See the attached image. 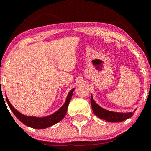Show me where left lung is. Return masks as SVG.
Returning <instances> with one entry per match:
<instances>
[{"label": "left lung", "instance_id": "obj_1", "mask_svg": "<svg viewBox=\"0 0 151 151\" xmlns=\"http://www.w3.org/2000/svg\"><path fill=\"white\" fill-rule=\"evenodd\" d=\"M91 104L93 112L96 116L101 119L109 121V122L113 123L120 122V121H123L126 119H129L132 116L133 113L136 110V109L133 111L126 112V113H121V112H115L106 110V109L102 108L95 102L93 99L92 94H91Z\"/></svg>", "mask_w": 151, "mask_h": 151}]
</instances>
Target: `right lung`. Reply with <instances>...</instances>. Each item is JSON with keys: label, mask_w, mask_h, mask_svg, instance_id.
<instances>
[{"label": "right lung", "mask_w": 151, "mask_h": 151, "mask_svg": "<svg viewBox=\"0 0 151 151\" xmlns=\"http://www.w3.org/2000/svg\"><path fill=\"white\" fill-rule=\"evenodd\" d=\"M74 91V88H73L67 94V98H66L65 102L64 104L58 109L57 111L55 113L49 116H46L44 117H37V116H26L18 111L14 107L12 106L10 102L8 100V97L6 96V101L9 106L10 110L13 111L14 115L20 120L22 124H25V126H28V127L33 128L36 129H44L46 128L50 127V126L55 125V124H58L60 121L65 116L66 114H67V107H68L69 104L72 99L73 92Z\"/></svg>", "instance_id": "add662e5"}]
</instances>
